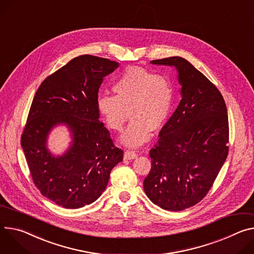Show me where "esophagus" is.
Returning <instances> with one entry per match:
<instances>
[{
    "mask_svg": "<svg viewBox=\"0 0 254 254\" xmlns=\"http://www.w3.org/2000/svg\"><path fill=\"white\" fill-rule=\"evenodd\" d=\"M124 157H125L126 160H131V159L136 158V157H137V154H136L134 151H132V150H127V151L125 152Z\"/></svg>",
    "mask_w": 254,
    "mask_h": 254,
    "instance_id": "1",
    "label": "esophagus"
}]
</instances>
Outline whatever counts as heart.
Here are the masks:
<instances>
[{"mask_svg":"<svg viewBox=\"0 0 254 254\" xmlns=\"http://www.w3.org/2000/svg\"><path fill=\"white\" fill-rule=\"evenodd\" d=\"M112 89L115 96L100 95L97 107L106 125L118 132L124 129L130 114L132 121L122 137L128 147L142 145L152 129L163 127L175 99V86L168 75L140 66L127 67Z\"/></svg>","mask_w":254,"mask_h":254,"instance_id":"1","label":"heart"}]
</instances>
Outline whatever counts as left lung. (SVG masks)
Returning a JSON list of instances; mask_svg holds the SVG:
<instances>
[{"label": "left lung", "instance_id": "left-lung-1", "mask_svg": "<svg viewBox=\"0 0 254 254\" xmlns=\"http://www.w3.org/2000/svg\"><path fill=\"white\" fill-rule=\"evenodd\" d=\"M174 65L181 100L150 150L147 196L167 211H183L212 189L229 152V123L219 89L189 61L170 57L151 62Z\"/></svg>", "mask_w": 254, "mask_h": 254}]
</instances>
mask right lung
I'll return each mask as SVG.
<instances>
[{
	"label": "right lung",
	"mask_w": 254,
	"mask_h": 254,
	"mask_svg": "<svg viewBox=\"0 0 254 254\" xmlns=\"http://www.w3.org/2000/svg\"><path fill=\"white\" fill-rule=\"evenodd\" d=\"M119 63L83 55L71 60L40 84L32 100L21 146L34 186L65 209H79L104 191L110 172L123 161L109 130L99 121L98 90ZM59 123L71 129L73 143L63 156L46 148L50 129Z\"/></svg>",
	"instance_id": "right-lung-1"
}]
</instances>
